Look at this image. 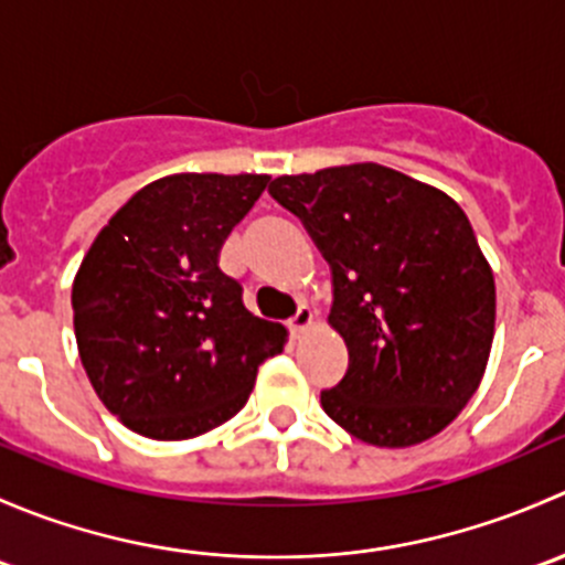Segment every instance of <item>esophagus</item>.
Returning <instances> with one entry per match:
<instances>
[{
  "label": "esophagus",
  "mask_w": 565,
  "mask_h": 565,
  "mask_svg": "<svg viewBox=\"0 0 565 565\" xmlns=\"http://www.w3.org/2000/svg\"><path fill=\"white\" fill-rule=\"evenodd\" d=\"M311 324H315V311L309 306H300L298 315L289 319V333H292V339H303L311 330Z\"/></svg>",
  "instance_id": "1"
}]
</instances>
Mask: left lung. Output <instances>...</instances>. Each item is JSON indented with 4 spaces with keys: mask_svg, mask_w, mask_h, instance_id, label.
I'll return each mask as SVG.
<instances>
[{
    "mask_svg": "<svg viewBox=\"0 0 565 565\" xmlns=\"http://www.w3.org/2000/svg\"><path fill=\"white\" fill-rule=\"evenodd\" d=\"M270 193L333 273L328 322L350 366L319 396L324 413L377 448L440 435L481 385L494 339V276L465 210L380 163L284 174Z\"/></svg>",
    "mask_w": 565,
    "mask_h": 565,
    "instance_id": "1",
    "label": "left lung"
}]
</instances>
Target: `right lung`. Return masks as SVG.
I'll return each instance as SVG.
<instances>
[{"label":"right lung","mask_w":565,"mask_h":565,"mask_svg":"<svg viewBox=\"0 0 565 565\" xmlns=\"http://www.w3.org/2000/svg\"><path fill=\"white\" fill-rule=\"evenodd\" d=\"M267 174H169L136 191L98 232L73 278L84 372L108 413L150 440L226 424L287 328L254 317L218 267Z\"/></svg>","instance_id":"obj_1"}]
</instances>
